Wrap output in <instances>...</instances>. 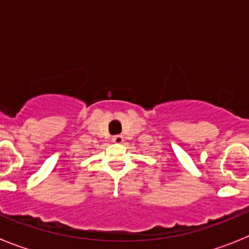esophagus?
<instances>
[{"label":"esophagus","mask_w":249,"mask_h":249,"mask_svg":"<svg viewBox=\"0 0 249 249\" xmlns=\"http://www.w3.org/2000/svg\"><path fill=\"white\" fill-rule=\"evenodd\" d=\"M123 142H124L123 135H114V137H112V142H115V144H122Z\"/></svg>","instance_id":"1"}]
</instances>
